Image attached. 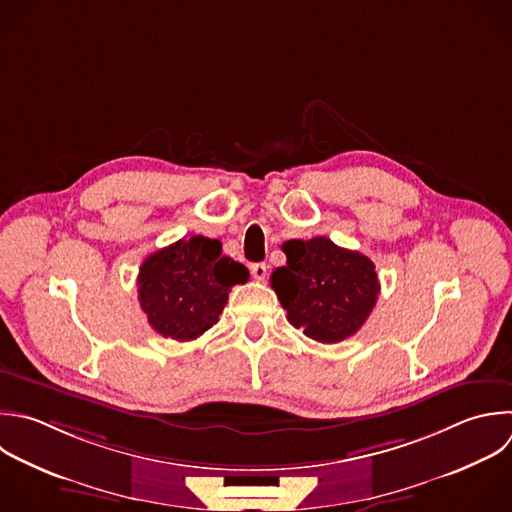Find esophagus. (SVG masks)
Instances as JSON below:
<instances>
[{"label":"esophagus","mask_w":512,"mask_h":512,"mask_svg":"<svg viewBox=\"0 0 512 512\" xmlns=\"http://www.w3.org/2000/svg\"><path fill=\"white\" fill-rule=\"evenodd\" d=\"M250 272H252V276H254V280H258V282H262L264 278H266V272H268V266L264 264V262H258V264H252L250 266Z\"/></svg>","instance_id":"34e87169"}]
</instances>
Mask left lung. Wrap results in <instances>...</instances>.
Segmentation results:
<instances>
[{
	"mask_svg": "<svg viewBox=\"0 0 512 512\" xmlns=\"http://www.w3.org/2000/svg\"><path fill=\"white\" fill-rule=\"evenodd\" d=\"M282 250L286 266L276 268L270 282L288 322L324 344L356 334L380 292L372 260L324 236L288 240Z\"/></svg>",
	"mask_w": 512,
	"mask_h": 512,
	"instance_id": "1",
	"label": "left lung"
}]
</instances>
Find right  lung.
Instances as JSON below:
<instances>
[{"instance_id":"right-lung-1","label":"right lung","mask_w":512,"mask_h":512,"mask_svg":"<svg viewBox=\"0 0 512 512\" xmlns=\"http://www.w3.org/2000/svg\"><path fill=\"white\" fill-rule=\"evenodd\" d=\"M244 264L222 256V242L192 236L150 254L140 266L138 300L148 324L172 340H196L218 322Z\"/></svg>"}]
</instances>
